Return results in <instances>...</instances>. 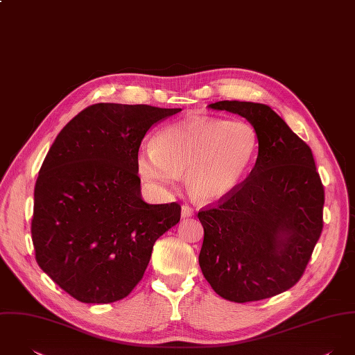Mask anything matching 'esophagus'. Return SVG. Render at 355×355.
I'll use <instances>...</instances> for the list:
<instances>
[{
    "label": "esophagus",
    "mask_w": 355,
    "mask_h": 355,
    "mask_svg": "<svg viewBox=\"0 0 355 355\" xmlns=\"http://www.w3.org/2000/svg\"><path fill=\"white\" fill-rule=\"evenodd\" d=\"M192 215H193L192 207H189L188 205H184L182 209H181V216H182V218H189V216H192Z\"/></svg>",
    "instance_id": "1"
}]
</instances>
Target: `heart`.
<instances>
[{
  "instance_id": "obj_1",
  "label": "heart",
  "mask_w": 355,
  "mask_h": 355,
  "mask_svg": "<svg viewBox=\"0 0 355 355\" xmlns=\"http://www.w3.org/2000/svg\"><path fill=\"white\" fill-rule=\"evenodd\" d=\"M258 148L257 130L244 121L192 118L157 132L139 152L137 168L155 189L173 187L185 173L191 195L214 202L243 184Z\"/></svg>"
}]
</instances>
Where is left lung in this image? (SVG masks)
<instances>
[{"instance_id":"8db88e82","label":"left lung","mask_w":355,"mask_h":355,"mask_svg":"<svg viewBox=\"0 0 355 355\" xmlns=\"http://www.w3.org/2000/svg\"><path fill=\"white\" fill-rule=\"evenodd\" d=\"M209 107L245 118L259 148L243 184L198 214L200 269L230 302L272 297L300 280L322 232L325 196L313 152L269 105L225 100Z\"/></svg>"}]
</instances>
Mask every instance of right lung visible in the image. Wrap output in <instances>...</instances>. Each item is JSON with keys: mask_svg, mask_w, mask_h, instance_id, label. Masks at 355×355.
<instances>
[{"mask_svg": "<svg viewBox=\"0 0 355 355\" xmlns=\"http://www.w3.org/2000/svg\"><path fill=\"white\" fill-rule=\"evenodd\" d=\"M181 108L93 104L63 128L37 178L31 236L40 268L83 303H112L141 282L181 206L141 199L145 133Z\"/></svg>", "mask_w": 355, "mask_h": 355, "instance_id": "1", "label": "right lung"}]
</instances>
